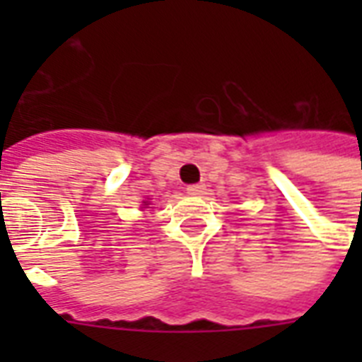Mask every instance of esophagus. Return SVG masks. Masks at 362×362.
<instances>
[{"mask_svg":"<svg viewBox=\"0 0 362 362\" xmlns=\"http://www.w3.org/2000/svg\"><path fill=\"white\" fill-rule=\"evenodd\" d=\"M204 186L203 184H193V186H187L186 192L189 193V195H199V193H203Z\"/></svg>","mask_w":362,"mask_h":362,"instance_id":"obj_1","label":"esophagus"}]
</instances>
